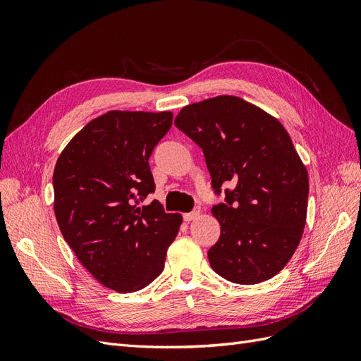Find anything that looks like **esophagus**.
I'll list each match as a JSON object with an SVG mask.
<instances>
[{"label":"esophagus","mask_w":361,"mask_h":361,"mask_svg":"<svg viewBox=\"0 0 361 361\" xmlns=\"http://www.w3.org/2000/svg\"><path fill=\"white\" fill-rule=\"evenodd\" d=\"M199 214H200V211H199V209H194V211H191V212H188V214H183V221L190 223V221L195 220V218L199 216Z\"/></svg>","instance_id":"obj_1"}]
</instances>
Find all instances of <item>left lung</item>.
<instances>
[{"label": "left lung", "instance_id": "8db88e82", "mask_svg": "<svg viewBox=\"0 0 361 361\" xmlns=\"http://www.w3.org/2000/svg\"><path fill=\"white\" fill-rule=\"evenodd\" d=\"M174 125L200 146L211 173L221 235L207 251L218 276L255 285L285 268L307 215L309 176L277 118L236 96L183 106Z\"/></svg>", "mask_w": 361, "mask_h": 361}]
</instances>
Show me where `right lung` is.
<instances>
[{"label": "right lung", "mask_w": 361, "mask_h": 361, "mask_svg": "<svg viewBox=\"0 0 361 361\" xmlns=\"http://www.w3.org/2000/svg\"><path fill=\"white\" fill-rule=\"evenodd\" d=\"M170 111H108L64 147L54 170V212L64 241L90 274L117 292L150 285L182 223L154 200L149 158Z\"/></svg>", "instance_id": "1"}]
</instances>
